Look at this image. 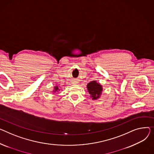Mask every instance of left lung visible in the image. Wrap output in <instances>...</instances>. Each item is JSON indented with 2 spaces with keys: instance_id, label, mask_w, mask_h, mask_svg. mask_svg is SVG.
<instances>
[{
  "instance_id": "8db88e82",
  "label": "left lung",
  "mask_w": 154,
  "mask_h": 154,
  "mask_svg": "<svg viewBox=\"0 0 154 154\" xmlns=\"http://www.w3.org/2000/svg\"><path fill=\"white\" fill-rule=\"evenodd\" d=\"M87 89L93 100L98 98L102 91L101 86L96 81H92L88 83L87 84Z\"/></svg>"
}]
</instances>
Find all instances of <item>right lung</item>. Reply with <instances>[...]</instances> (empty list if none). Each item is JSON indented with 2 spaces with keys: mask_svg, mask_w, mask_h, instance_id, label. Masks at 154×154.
Listing matches in <instances>:
<instances>
[{
  "mask_svg": "<svg viewBox=\"0 0 154 154\" xmlns=\"http://www.w3.org/2000/svg\"><path fill=\"white\" fill-rule=\"evenodd\" d=\"M55 91H57V90H58V89H59V88H58V87H55Z\"/></svg>",
  "mask_w": 154,
  "mask_h": 154,
  "instance_id": "obj_1",
  "label": "right lung"
}]
</instances>
